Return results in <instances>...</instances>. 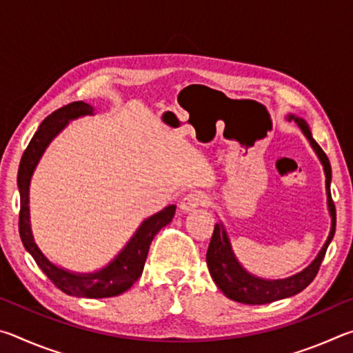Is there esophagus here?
Instances as JSON below:
<instances>
[{
    "label": "esophagus",
    "instance_id": "34e87169",
    "mask_svg": "<svg viewBox=\"0 0 353 353\" xmlns=\"http://www.w3.org/2000/svg\"><path fill=\"white\" fill-rule=\"evenodd\" d=\"M204 202H205L204 196L198 193V191H191V193L183 196L182 201H181V205H179V207H181V210L183 213H188V212L196 210V208L201 207V205H204Z\"/></svg>",
    "mask_w": 353,
    "mask_h": 353
}]
</instances>
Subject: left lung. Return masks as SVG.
<instances>
[{
    "mask_svg": "<svg viewBox=\"0 0 353 353\" xmlns=\"http://www.w3.org/2000/svg\"><path fill=\"white\" fill-rule=\"evenodd\" d=\"M288 119L290 121L291 119H294L297 123V126L301 128L303 135L307 137V140L314 149V152L318 154L322 166H324L327 205L332 216L330 234H328L327 241L319 250L318 256L310 263L305 270L294 274V276H291L288 279L266 280V279L255 277L244 270L241 263L236 260L234 250H232L229 235H227L223 223L214 224L212 240H210V244H208V250H207L208 271H210L213 282L216 283L218 288L223 291L227 297L235 302L248 303V305H263V303H270L274 301H280V299L294 296L302 290H305L307 286L313 282L316 274H318L321 263L324 260V255L327 252L328 244H330V241L333 240L334 229H336V210H334V204L330 193L332 166H330V162H328V157L325 155V152L322 151V148L318 145V143L314 141L312 130H310L305 119L297 118L294 115H290Z\"/></svg>",
    "mask_w": 353,
    "mask_h": 353,
    "instance_id": "obj_1",
    "label": "left lung"
}]
</instances>
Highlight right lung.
I'll use <instances>...</instances> for the list:
<instances>
[{
  "instance_id": "add662e5",
  "label": "right lung",
  "mask_w": 353,
  "mask_h": 353,
  "mask_svg": "<svg viewBox=\"0 0 353 353\" xmlns=\"http://www.w3.org/2000/svg\"><path fill=\"white\" fill-rule=\"evenodd\" d=\"M93 110L94 109L90 104L76 101V103L63 105L59 110L52 112L50 117H46L41 121L37 132L34 134L25 154H23L19 168V177H17L20 191L19 230L23 246L32 255V259L37 263L40 270L46 274V277L59 290L68 296L103 299L123 294L124 291H128L139 280L143 268H145L151 241L162 227L171 223L176 213V205L165 207L162 212L155 213L143 221L141 225L137 229L134 236L130 238L121 252L109 265L97 272L76 274L56 266L54 263L46 259L37 244H35L32 236L31 219H29V183H31L35 166H37L40 157L43 155L45 149L52 141V139L67 126L71 119L83 115H93Z\"/></svg>"
}]
</instances>
